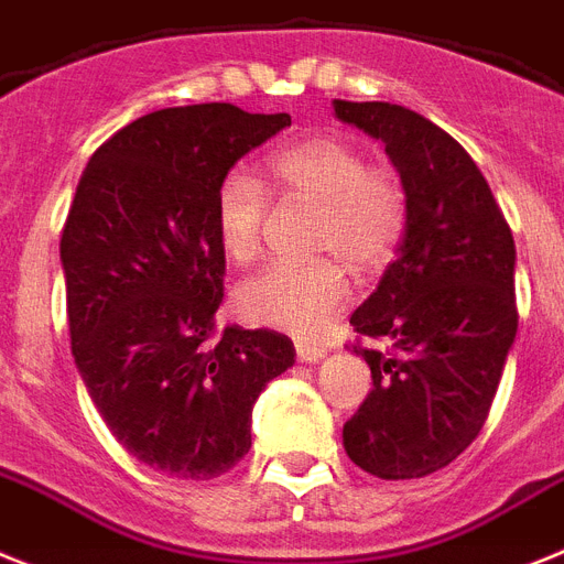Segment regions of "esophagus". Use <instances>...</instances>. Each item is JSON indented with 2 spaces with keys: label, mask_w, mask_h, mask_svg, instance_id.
<instances>
[{
  "label": "esophagus",
  "mask_w": 564,
  "mask_h": 564,
  "mask_svg": "<svg viewBox=\"0 0 564 564\" xmlns=\"http://www.w3.org/2000/svg\"><path fill=\"white\" fill-rule=\"evenodd\" d=\"M296 356H300V362L311 365V362H319L328 356V348L325 345H311V341H300L296 345Z\"/></svg>",
  "instance_id": "esophagus-1"
}]
</instances>
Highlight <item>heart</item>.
I'll list each match as a JSON object with an SVG mask.
<instances>
[{
    "instance_id": "heart-1",
    "label": "heart",
    "mask_w": 564,
    "mask_h": 564,
    "mask_svg": "<svg viewBox=\"0 0 564 564\" xmlns=\"http://www.w3.org/2000/svg\"><path fill=\"white\" fill-rule=\"evenodd\" d=\"M268 191L282 202L314 205L311 262H271L236 291L248 322L296 336L319 334L350 300L348 262L359 276L382 271L408 228L405 185L391 167L368 165L362 148L339 137H307L264 162ZM268 196L253 176L225 173L214 194V225L225 257L259 253Z\"/></svg>"
}]
</instances>
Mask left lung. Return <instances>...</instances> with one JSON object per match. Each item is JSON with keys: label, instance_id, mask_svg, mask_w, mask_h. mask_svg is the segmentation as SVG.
Here are the masks:
<instances>
[{"label": "left lung", "instance_id": "left-lung-1", "mask_svg": "<svg viewBox=\"0 0 564 564\" xmlns=\"http://www.w3.org/2000/svg\"><path fill=\"white\" fill-rule=\"evenodd\" d=\"M336 119L382 139L408 194V228L382 282L350 316L373 388L341 427L379 479H420L479 436L517 339V248L482 171L440 124L391 102L334 99Z\"/></svg>", "mask_w": 564, "mask_h": 564}]
</instances>
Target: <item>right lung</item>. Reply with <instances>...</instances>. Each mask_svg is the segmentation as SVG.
<instances>
[{
    "label": "right lung",
    "mask_w": 564,
    "mask_h": 564,
    "mask_svg": "<svg viewBox=\"0 0 564 564\" xmlns=\"http://www.w3.org/2000/svg\"><path fill=\"white\" fill-rule=\"evenodd\" d=\"M288 124L228 102L153 110L76 185L59 242L76 368L119 445L167 476L228 474L250 451L253 402L296 356L276 330H216V185Z\"/></svg>",
    "instance_id": "add662e5"
}]
</instances>
